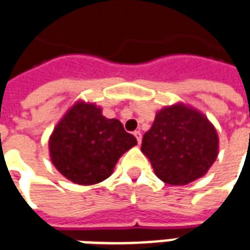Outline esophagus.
Here are the masks:
<instances>
[{
  "label": "esophagus",
  "mask_w": 250,
  "mask_h": 250,
  "mask_svg": "<svg viewBox=\"0 0 250 250\" xmlns=\"http://www.w3.org/2000/svg\"><path fill=\"white\" fill-rule=\"evenodd\" d=\"M134 135H135L138 143H141V142H142V132H141V131H135V132H134Z\"/></svg>",
  "instance_id": "1"
}]
</instances>
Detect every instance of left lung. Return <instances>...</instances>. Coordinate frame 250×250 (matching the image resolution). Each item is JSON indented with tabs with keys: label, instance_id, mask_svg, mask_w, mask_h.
<instances>
[{
	"label": "left lung",
	"instance_id": "left-lung-1",
	"mask_svg": "<svg viewBox=\"0 0 250 250\" xmlns=\"http://www.w3.org/2000/svg\"><path fill=\"white\" fill-rule=\"evenodd\" d=\"M141 150L158 178L182 186L208 173L218 155V135L205 115L179 103L158 112Z\"/></svg>",
	"mask_w": 250,
	"mask_h": 250
}]
</instances>
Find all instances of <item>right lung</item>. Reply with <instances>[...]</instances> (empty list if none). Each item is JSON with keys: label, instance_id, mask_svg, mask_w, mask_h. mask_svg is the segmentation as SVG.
Instances as JSON below:
<instances>
[{"label": "right lung", "instance_id": "right-lung-1", "mask_svg": "<svg viewBox=\"0 0 250 250\" xmlns=\"http://www.w3.org/2000/svg\"><path fill=\"white\" fill-rule=\"evenodd\" d=\"M136 145L118 119H107L93 103L77 102L49 138L55 167L73 184L95 185L107 179L119 158Z\"/></svg>", "mask_w": 250, "mask_h": 250}]
</instances>
